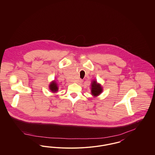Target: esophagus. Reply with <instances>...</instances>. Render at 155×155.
I'll list each match as a JSON object with an SVG mask.
<instances>
[{
    "label": "esophagus",
    "instance_id": "esophagus-1",
    "mask_svg": "<svg viewBox=\"0 0 155 155\" xmlns=\"http://www.w3.org/2000/svg\"><path fill=\"white\" fill-rule=\"evenodd\" d=\"M82 82H83V81H82V80H81V79H80V80H78V84H81Z\"/></svg>",
    "mask_w": 155,
    "mask_h": 155
}]
</instances>
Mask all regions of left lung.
Listing matches in <instances>:
<instances>
[{
    "label": "left lung",
    "instance_id": "8db88e82",
    "mask_svg": "<svg viewBox=\"0 0 155 155\" xmlns=\"http://www.w3.org/2000/svg\"><path fill=\"white\" fill-rule=\"evenodd\" d=\"M103 91V89L101 84H97L95 80L91 83V94L94 96L99 95Z\"/></svg>",
    "mask_w": 155,
    "mask_h": 155
}]
</instances>
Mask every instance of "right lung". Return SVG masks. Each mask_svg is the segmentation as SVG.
<instances>
[{
    "mask_svg": "<svg viewBox=\"0 0 155 155\" xmlns=\"http://www.w3.org/2000/svg\"><path fill=\"white\" fill-rule=\"evenodd\" d=\"M49 89L52 91V92H56L58 91V84L56 82V81H52V82L49 85Z\"/></svg>",
    "mask_w": 155,
    "mask_h": 155,
    "instance_id": "add662e5",
    "label": "right lung"
}]
</instances>
